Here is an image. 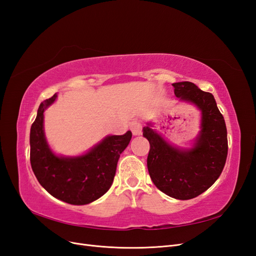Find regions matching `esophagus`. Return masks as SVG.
Returning <instances> with one entry per match:
<instances>
[{"mask_svg": "<svg viewBox=\"0 0 256 256\" xmlns=\"http://www.w3.org/2000/svg\"><path fill=\"white\" fill-rule=\"evenodd\" d=\"M130 130L134 136H140L142 134V124L138 120H132L130 122Z\"/></svg>", "mask_w": 256, "mask_h": 256, "instance_id": "obj_1", "label": "esophagus"}]
</instances>
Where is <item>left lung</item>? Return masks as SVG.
Masks as SVG:
<instances>
[{
    "mask_svg": "<svg viewBox=\"0 0 256 256\" xmlns=\"http://www.w3.org/2000/svg\"><path fill=\"white\" fill-rule=\"evenodd\" d=\"M174 94L202 111V130L193 148L180 150L166 143L152 124L143 128L150 148L147 168L152 182L166 196L190 200L202 194L221 175L228 157V132L212 94L192 82L173 83Z\"/></svg>",
    "mask_w": 256,
    "mask_h": 256,
    "instance_id": "obj_1",
    "label": "left lung"
}]
</instances>
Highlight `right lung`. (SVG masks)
<instances>
[{"mask_svg": "<svg viewBox=\"0 0 256 256\" xmlns=\"http://www.w3.org/2000/svg\"><path fill=\"white\" fill-rule=\"evenodd\" d=\"M58 95L46 99L38 108L30 127V160L37 180L50 194L72 205L94 202L110 189L120 154L132 134L109 136L80 157H58L47 144L44 132V112Z\"/></svg>", "mask_w": 256, "mask_h": 256, "instance_id": "add662e5", "label": "right lung"}]
</instances>
